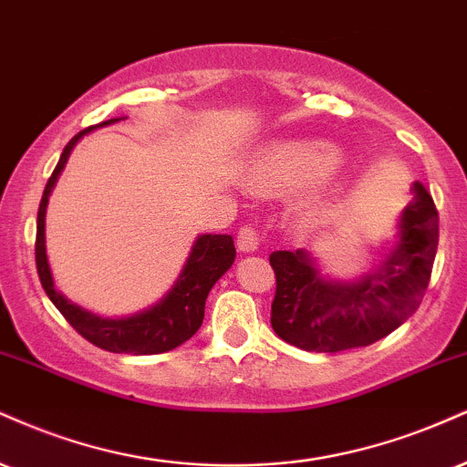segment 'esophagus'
<instances>
[{
    "label": "esophagus",
    "instance_id": "obj_1",
    "mask_svg": "<svg viewBox=\"0 0 467 467\" xmlns=\"http://www.w3.org/2000/svg\"><path fill=\"white\" fill-rule=\"evenodd\" d=\"M237 248L241 252H256L258 248V234L252 226H244L237 234Z\"/></svg>",
    "mask_w": 467,
    "mask_h": 467
}]
</instances>
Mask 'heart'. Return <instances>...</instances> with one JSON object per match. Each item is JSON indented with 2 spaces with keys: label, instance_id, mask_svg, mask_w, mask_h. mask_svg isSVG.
Masks as SVG:
<instances>
[{
  "label": "heart",
  "instance_id": "1",
  "mask_svg": "<svg viewBox=\"0 0 467 467\" xmlns=\"http://www.w3.org/2000/svg\"><path fill=\"white\" fill-rule=\"evenodd\" d=\"M339 161V148L328 141H274L254 151L245 167V180L258 193L267 195H291L308 189L300 219L306 226H319L335 215L344 195V180L335 171Z\"/></svg>",
  "mask_w": 467,
  "mask_h": 467
}]
</instances>
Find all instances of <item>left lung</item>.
<instances>
[{
	"label": "left lung",
	"mask_w": 467,
	"mask_h": 467,
	"mask_svg": "<svg viewBox=\"0 0 467 467\" xmlns=\"http://www.w3.org/2000/svg\"><path fill=\"white\" fill-rule=\"evenodd\" d=\"M398 219L396 237L380 265L350 283L333 280L306 250L272 252L276 296L272 328L308 352L363 348L394 333L418 311L440 244V219L422 182Z\"/></svg>",
	"instance_id": "1"
}]
</instances>
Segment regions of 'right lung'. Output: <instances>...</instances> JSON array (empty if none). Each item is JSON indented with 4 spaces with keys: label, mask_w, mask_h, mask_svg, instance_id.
<instances>
[{
    "label": "right lung",
    "mask_w": 467,
    "mask_h": 467,
    "mask_svg": "<svg viewBox=\"0 0 467 467\" xmlns=\"http://www.w3.org/2000/svg\"><path fill=\"white\" fill-rule=\"evenodd\" d=\"M119 119H126V117H117V119L102 121L99 126L84 128L82 132H78L65 145L58 165H56L54 173L49 176L47 184H45L41 204H38L36 269L45 294H47L54 306L63 313L67 322L84 339L91 341L93 346L102 348V350L117 352V355H159V352L173 350V348L184 344V341L198 333L202 319H204V305L209 291L228 272L230 265L234 263V254H237L234 252V241L230 234H200L189 252L182 272H180L176 283L171 285V289L156 305L126 317H102L98 313L87 311V308H82L60 294L56 289L52 267H49L47 261V245H45L47 202L56 182H58L60 173L65 170L67 161H69L71 150L76 148V143L82 137L93 132L95 128L110 126V123Z\"/></svg>",
    "instance_id": "right-lung-1"
}]
</instances>
